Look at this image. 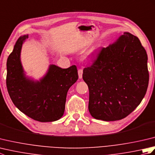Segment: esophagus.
Masks as SVG:
<instances>
[{
	"instance_id": "esophagus-1",
	"label": "esophagus",
	"mask_w": 155,
	"mask_h": 155,
	"mask_svg": "<svg viewBox=\"0 0 155 155\" xmlns=\"http://www.w3.org/2000/svg\"><path fill=\"white\" fill-rule=\"evenodd\" d=\"M78 78H79V79H81V78H83V70H82V69H79V70L78 71Z\"/></svg>"
}]
</instances>
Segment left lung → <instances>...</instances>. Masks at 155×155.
<instances>
[{"instance_id": "8db88e82", "label": "left lung", "mask_w": 155, "mask_h": 155, "mask_svg": "<svg viewBox=\"0 0 155 155\" xmlns=\"http://www.w3.org/2000/svg\"><path fill=\"white\" fill-rule=\"evenodd\" d=\"M147 60L139 39L128 32L101 49L97 60L83 74L89 89L92 117L118 120L139 106L149 84Z\"/></svg>"}]
</instances>
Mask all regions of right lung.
<instances>
[{
    "mask_svg": "<svg viewBox=\"0 0 155 155\" xmlns=\"http://www.w3.org/2000/svg\"><path fill=\"white\" fill-rule=\"evenodd\" d=\"M28 35L18 38L6 62V87L18 109L35 120L52 122L62 117L67 92L78 80L77 67L62 68L50 64L39 80L26 75L21 54Z\"/></svg>",
    "mask_w": 155,
    "mask_h": 155,
    "instance_id": "right-lung-1",
    "label": "right lung"
}]
</instances>
